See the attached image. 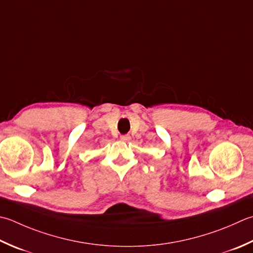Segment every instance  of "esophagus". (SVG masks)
I'll use <instances>...</instances> for the list:
<instances>
[{"instance_id":"1","label":"esophagus","mask_w":253,"mask_h":253,"mask_svg":"<svg viewBox=\"0 0 253 253\" xmlns=\"http://www.w3.org/2000/svg\"><path fill=\"white\" fill-rule=\"evenodd\" d=\"M121 139H122L123 141H129V140L131 139V137L127 133V135H123V136L121 137Z\"/></svg>"}]
</instances>
